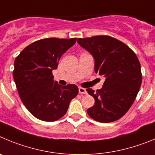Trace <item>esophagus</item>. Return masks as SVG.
<instances>
[{"label": "esophagus", "instance_id": "34e87169", "mask_svg": "<svg viewBox=\"0 0 155 155\" xmlns=\"http://www.w3.org/2000/svg\"><path fill=\"white\" fill-rule=\"evenodd\" d=\"M79 93H80V94H86V89H84V88L83 87H79Z\"/></svg>", "mask_w": 155, "mask_h": 155}]
</instances>
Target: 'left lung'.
<instances>
[{
	"label": "left lung",
	"instance_id": "8db88e82",
	"mask_svg": "<svg viewBox=\"0 0 155 155\" xmlns=\"http://www.w3.org/2000/svg\"><path fill=\"white\" fill-rule=\"evenodd\" d=\"M77 41L93 55L95 72L106 77L100 90L86 89L95 100L88 115L101 123L117 120L127 112L140 90L142 74L138 58L126 44L110 36L79 38Z\"/></svg>",
	"mask_w": 155,
	"mask_h": 155
}]
</instances>
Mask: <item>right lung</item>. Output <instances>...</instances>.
Returning <instances> with one entry per match:
<instances>
[{
	"label": "right lung",
	"mask_w": 155,
	"mask_h": 155,
	"mask_svg": "<svg viewBox=\"0 0 155 155\" xmlns=\"http://www.w3.org/2000/svg\"><path fill=\"white\" fill-rule=\"evenodd\" d=\"M76 41V38L38 40L15 58L13 77L19 97L38 119L48 122L60 119L79 93L76 85L60 86L54 83L52 75L62 55Z\"/></svg>",
	"instance_id": "obj_1"
}]
</instances>
